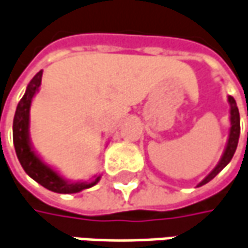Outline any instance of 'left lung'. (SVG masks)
<instances>
[{"label":"left lung","instance_id":"obj_1","mask_svg":"<svg viewBox=\"0 0 248 248\" xmlns=\"http://www.w3.org/2000/svg\"><path fill=\"white\" fill-rule=\"evenodd\" d=\"M228 102H229L230 105V131L225 152H223V155L220 157V160L217 162L215 169L202 181H200L197 184V187H201V186H204L206 183H209L223 167L229 163L233 155H234V152H236V148H237V143H239V137H240V114H239V108H237V105H236V100L232 96H228Z\"/></svg>","mask_w":248,"mask_h":248}]
</instances>
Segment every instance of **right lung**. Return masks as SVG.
<instances>
[{
  "label": "right lung",
  "instance_id": "1",
  "mask_svg": "<svg viewBox=\"0 0 248 248\" xmlns=\"http://www.w3.org/2000/svg\"><path fill=\"white\" fill-rule=\"evenodd\" d=\"M42 75H43V71H39L33 77L15 111L12 132H14V146H15V152H16L19 162L28 176H31L34 181H37L40 186H43L44 188L50 191L60 192V194H74V192L91 188L99 183L100 176H93V179L88 181L65 180L62 176H60L53 167L44 163L31 146V137H29L31 105L34 94L39 92V88L42 85Z\"/></svg>",
  "mask_w": 248,
  "mask_h": 248
}]
</instances>
